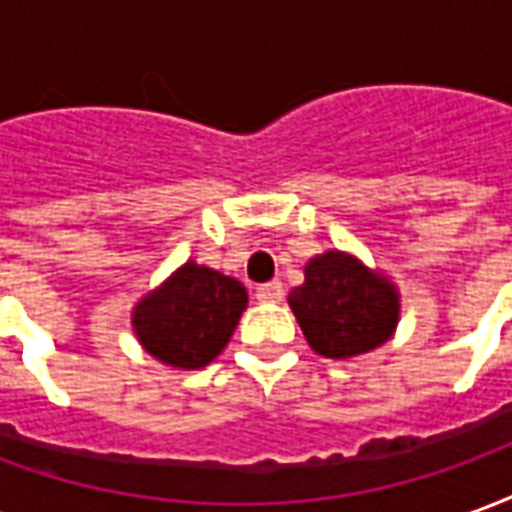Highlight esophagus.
<instances>
[{"instance_id":"34e87169","label":"esophagus","mask_w":512,"mask_h":512,"mask_svg":"<svg viewBox=\"0 0 512 512\" xmlns=\"http://www.w3.org/2000/svg\"><path fill=\"white\" fill-rule=\"evenodd\" d=\"M257 301H282L285 290H282V282H266L255 290Z\"/></svg>"}]
</instances>
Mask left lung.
Listing matches in <instances>:
<instances>
[{
	"mask_svg": "<svg viewBox=\"0 0 512 512\" xmlns=\"http://www.w3.org/2000/svg\"><path fill=\"white\" fill-rule=\"evenodd\" d=\"M288 304L312 351L326 359L376 351L400 321L395 282L343 249L312 257L304 282L288 293Z\"/></svg>",
	"mask_w": 512,
	"mask_h": 512,
	"instance_id": "1",
	"label": "left lung"
}]
</instances>
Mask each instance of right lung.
I'll use <instances>...</instances> for the list:
<instances>
[{
	"label": "right lung",
	"mask_w": 512,
	"mask_h": 512,
	"mask_svg": "<svg viewBox=\"0 0 512 512\" xmlns=\"http://www.w3.org/2000/svg\"><path fill=\"white\" fill-rule=\"evenodd\" d=\"M249 296L238 279L186 260L131 310L139 345L161 365L200 370L230 343Z\"/></svg>",
	"instance_id": "1"
}]
</instances>
